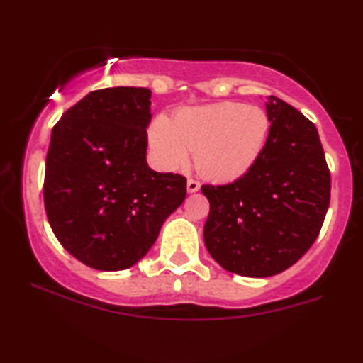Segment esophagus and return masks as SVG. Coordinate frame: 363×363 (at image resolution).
Wrapping results in <instances>:
<instances>
[{
    "label": "esophagus",
    "mask_w": 363,
    "mask_h": 363,
    "mask_svg": "<svg viewBox=\"0 0 363 363\" xmlns=\"http://www.w3.org/2000/svg\"><path fill=\"white\" fill-rule=\"evenodd\" d=\"M199 189H200V184L199 182L194 181V179H189L187 181V192L189 194H195Z\"/></svg>",
    "instance_id": "obj_1"
}]
</instances>
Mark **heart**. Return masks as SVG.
<instances>
[{
  "instance_id": "heart-1",
  "label": "heart",
  "mask_w": 363,
  "mask_h": 363,
  "mask_svg": "<svg viewBox=\"0 0 363 363\" xmlns=\"http://www.w3.org/2000/svg\"><path fill=\"white\" fill-rule=\"evenodd\" d=\"M269 134L262 108L224 102L181 110L171 123L160 115L149 128V145L163 169L186 167L195 152V167L213 181H235L253 168Z\"/></svg>"
}]
</instances>
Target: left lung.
I'll return each mask as SVG.
<instances>
[{"mask_svg":"<svg viewBox=\"0 0 363 363\" xmlns=\"http://www.w3.org/2000/svg\"><path fill=\"white\" fill-rule=\"evenodd\" d=\"M269 136L247 174L225 186H201L210 201L203 238L220 267L270 277L303 257L330 205L331 179L312 121L269 96Z\"/></svg>","mask_w":363,"mask_h":363,"instance_id":"left-lung-1","label":"left lung"}]
</instances>
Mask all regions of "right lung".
Instances as JSON below:
<instances>
[{"label":"right lung","instance_id":"obj_1","mask_svg":"<svg viewBox=\"0 0 363 363\" xmlns=\"http://www.w3.org/2000/svg\"><path fill=\"white\" fill-rule=\"evenodd\" d=\"M152 91H93L52 128L45 208L60 245L86 266L130 269L186 199V177L147 164Z\"/></svg>","mask_w":363,"mask_h":363}]
</instances>
